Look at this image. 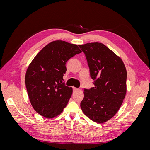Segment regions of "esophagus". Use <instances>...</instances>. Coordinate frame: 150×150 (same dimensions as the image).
Instances as JSON below:
<instances>
[{
	"instance_id": "obj_1",
	"label": "esophagus",
	"mask_w": 150,
	"mask_h": 150,
	"mask_svg": "<svg viewBox=\"0 0 150 150\" xmlns=\"http://www.w3.org/2000/svg\"><path fill=\"white\" fill-rule=\"evenodd\" d=\"M72 89H73V91H77V90H78V88H74V87H73V88H72Z\"/></svg>"
}]
</instances>
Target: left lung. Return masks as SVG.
Here are the masks:
<instances>
[{"label": "left lung", "instance_id": "left-lung-1", "mask_svg": "<svg viewBox=\"0 0 150 150\" xmlns=\"http://www.w3.org/2000/svg\"><path fill=\"white\" fill-rule=\"evenodd\" d=\"M87 60L94 87L84 89L81 108L98 123L110 120L119 110L126 93L127 72L123 62L102 43L79 45Z\"/></svg>", "mask_w": 150, "mask_h": 150}]
</instances>
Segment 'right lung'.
Segmentation results:
<instances>
[{"mask_svg":"<svg viewBox=\"0 0 150 150\" xmlns=\"http://www.w3.org/2000/svg\"><path fill=\"white\" fill-rule=\"evenodd\" d=\"M81 52L76 44L55 40L46 45L31 62L25 83L32 106L39 115L52 118L66 106L72 89L62 82L66 64Z\"/></svg>","mask_w":150,"mask_h":150,"instance_id":"1","label":"right lung"}]
</instances>
